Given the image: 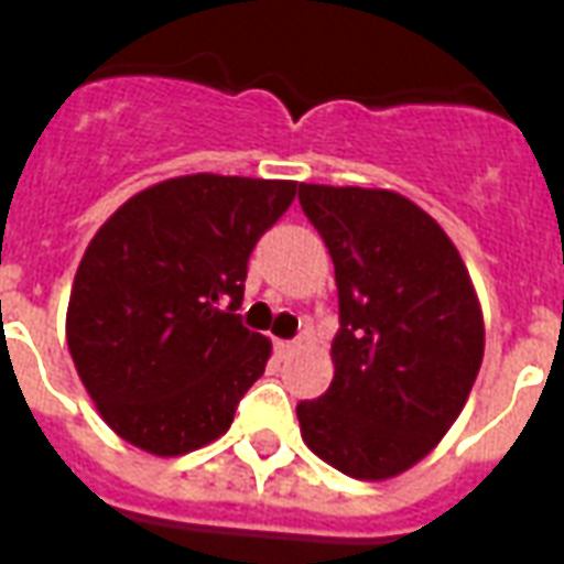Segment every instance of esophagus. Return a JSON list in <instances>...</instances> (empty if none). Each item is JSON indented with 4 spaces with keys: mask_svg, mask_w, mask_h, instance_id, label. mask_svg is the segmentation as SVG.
<instances>
[{
    "mask_svg": "<svg viewBox=\"0 0 564 564\" xmlns=\"http://www.w3.org/2000/svg\"><path fill=\"white\" fill-rule=\"evenodd\" d=\"M295 347H302V338H293V341H274V350H278V356H290Z\"/></svg>",
    "mask_w": 564,
    "mask_h": 564,
    "instance_id": "obj_1",
    "label": "esophagus"
}]
</instances>
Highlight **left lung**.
Wrapping results in <instances>:
<instances>
[{"label": "left lung", "instance_id": "8db88e82", "mask_svg": "<svg viewBox=\"0 0 564 564\" xmlns=\"http://www.w3.org/2000/svg\"><path fill=\"white\" fill-rule=\"evenodd\" d=\"M338 283L335 378L295 414L305 444L356 480L411 468L447 435L484 362V314L459 250L390 189L299 184Z\"/></svg>", "mask_w": 564, "mask_h": 564}]
</instances>
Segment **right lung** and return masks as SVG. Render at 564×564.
<instances>
[{
  "label": "right lung",
  "instance_id": "1",
  "mask_svg": "<svg viewBox=\"0 0 564 564\" xmlns=\"http://www.w3.org/2000/svg\"><path fill=\"white\" fill-rule=\"evenodd\" d=\"M295 181L186 174L111 214L80 259L68 350L99 414L153 456L205 447L265 371L271 344L235 314L247 259Z\"/></svg>",
  "mask_w": 564,
  "mask_h": 564
}]
</instances>
